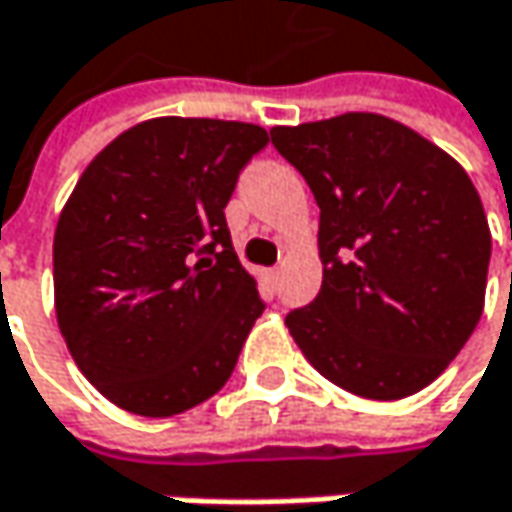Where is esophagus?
<instances>
[{
  "instance_id": "obj_1",
  "label": "esophagus",
  "mask_w": 512,
  "mask_h": 512,
  "mask_svg": "<svg viewBox=\"0 0 512 512\" xmlns=\"http://www.w3.org/2000/svg\"><path fill=\"white\" fill-rule=\"evenodd\" d=\"M266 278H269V284L275 287V284H278V278H281V266H275V269H269V275H266Z\"/></svg>"
}]
</instances>
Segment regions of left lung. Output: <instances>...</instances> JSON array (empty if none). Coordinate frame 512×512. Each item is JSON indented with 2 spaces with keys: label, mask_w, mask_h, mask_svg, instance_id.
I'll list each match as a JSON object with an SVG mask.
<instances>
[{
  "label": "left lung",
  "mask_w": 512,
  "mask_h": 512,
  "mask_svg": "<svg viewBox=\"0 0 512 512\" xmlns=\"http://www.w3.org/2000/svg\"><path fill=\"white\" fill-rule=\"evenodd\" d=\"M269 134L319 205L322 290L287 313L296 346L360 398L425 390L484 313L492 237L466 169L381 114Z\"/></svg>",
  "instance_id": "obj_1"
}]
</instances>
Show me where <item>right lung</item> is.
Wrapping results in <instances>:
<instances>
[{
    "label": "right lung",
    "mask_w": 512,
    "mask_h": 512,
    "mask_svg": "<svg viewBox=\"0 0 512 512\" xmlns=\"http://www.w3.org/2000/svg\"><path fill=\"white\" fill-rule=\"evenodd\" d=\"M269 143L252 122L146 119L81 172L55 228V313L84 378L137 416H175L231 378L263 313L225 205Z\"/></svg>",
    "instance_id": "1"
}]
</instances>
